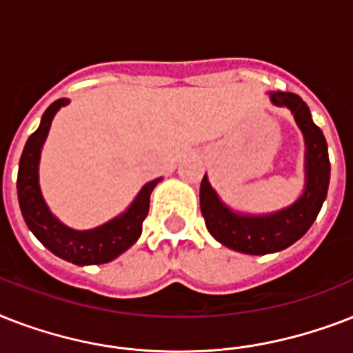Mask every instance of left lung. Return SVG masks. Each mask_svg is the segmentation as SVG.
Here are the masks:
<instances>
[{
  "instance_id": "obj_1",
  "label": "left lung",
  "mask_w": 353,
  "mask_h": 353,
  "mask_svg": "<svg viewBox=\"0 0 353 353\" xmlns=\"http://www.w3.org/2000/svg\"><path fill=\"white\" fill-rule=\"evenodd\" d=\"M274 106L288 108L306 143L304 154V192L295 203L271 214H240L229 209L203 176L199 188V207L205 225L216 240L243 254H269L293 245L313 225L323 207L330 185L328 144L321 128L313 122L310 108L295 93L273 91Z\"/></svg>"
}]
</instances>
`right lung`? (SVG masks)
<instances>
[{"label":"right lung","instance_id":"1","mask_svg":"<svg viewBox=\"0 0 353 353\" xmlns=\"http://www.w3.org/2000/svg\"><path fill=\"white\" fill-rule=\"evenodd\" d=\"M65 104H69L68 99H58L52 102L41 115L38 130L25 143L23 154L19 159L18 183H16L19 209L27 227L52 254L77 265L108 263L128 251L139 240L143 232V221L150 209V194L161 181V177L146 183L132 205L121 216L106 221L104 225L90 231H74L71 227L63 225L49 210L46 199L41 196L38 166H40L41 146L46 143L52 117Z\"/></svg>","mask_w":353,"mask_h":353}]
</instances>
